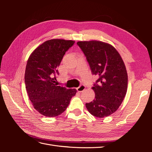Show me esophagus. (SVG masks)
<instances>
[{"instance_id":"obj_1","label":"esophagus","mask_w":152,"mask_h":152,"mask_svg":"<svg viewBox=\"0 0 152 152\" xmlns=\"http://www.w3.org/2000/svg\"><path fill=\"white\" fill-rule=\"evenodd\" d=\"M85 89H86V86H84V85H82V86H80V87H77V90L78 92H82Z\"/></svg>"}]
</instances>
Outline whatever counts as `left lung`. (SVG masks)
<instances>
[{"label":"left lung","instance_id":"8db88e82","mask_svg":"<svg viewBox=\"0 0 152 152\" xmlns=\"http://www.w3.org/2000/svg\"><path fill=\"white\" fill-rule=\"evenodd\" d=\"M77 44L86 56L92 73L98 77L92 87L95 99L86 103V107L96 117H108L118 110L127 93L125 64L111 44L98 40L79 41Z\"/></svg>","mask_w":152,"mask_h":152}]
</instances>
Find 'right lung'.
<instances>
[{
	"label": "right lung",
	"mask_w": 152,
	"mask_h": 152,
	"mask_svg": "<svg viewBox=\"0 0 152 152\" xmlns=\"http://www.w3.org/2000/svg\"><path fill=\"white\" fill-rule=\"evenodd\" d=\"M74 40L54 39L45 41L31 53L25 73L26 89L34 108L45 117H54L68 107L75 89L57 86V68Z\"/></svg>",
	"instance_id": "obj_1"
}]
</instances>
